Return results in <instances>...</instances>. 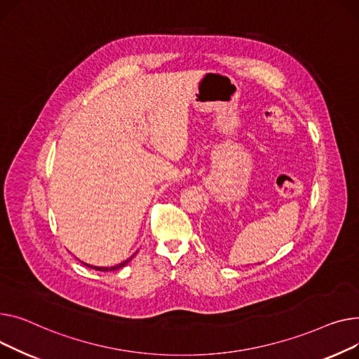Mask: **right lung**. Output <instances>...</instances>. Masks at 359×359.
<instances>
[{
    "mask_svg": "<svg viewBox=\"0 0 359 359\" xmlns=\"http://www.w3.org/2000/svg\"><path fill=\"white\" fill-rule=\"evenodd\" d=\"M137 254V252H135V254L130 257V258H128L126 261H123V262H120V264H117V265H114V266H95V265H90V264H86V262H82L83 265L86 266H88V268H93V269H95V271H102V272H107V271H116V269H120V268H123L124 265H128L130 261H132V258L135 257Z\"/></svg>",
    "mask_w": 359,
    "mask_h": 359,
    "instance_id": "add662e5",
    "label": "right lung"
}]
</instances>
